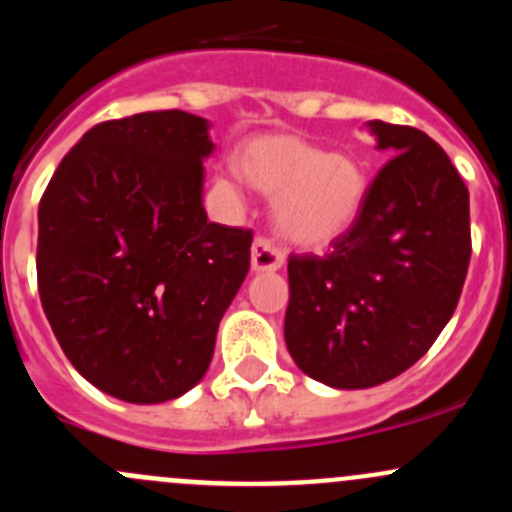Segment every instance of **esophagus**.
<instances>
[{"mask_svg": "<svg viewBox=\"0 0 512 512\" xmlns=\"http://www.w3.org/2000/svg\"><path fill=\"white\" fill-rule=\"evenodd\" d=\"M285 262V255L272 245L270 240L265 237H257L252 242V252H250V265L252 272H277Z\"/></svg>", "mask_w": 512, "mask_h": 512, "instance_id": "obj_1", "label": "esophagus"}]
</instances>
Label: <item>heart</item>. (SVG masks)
Instances as JSON below:
<instances>
[{
	"instance_id": "b5f03b06",
	"label": "heart",
	"mask_w": 512,
	"mask_h": 512,
	"mask_svg": "<svg viewBox=\"0 0 512 512\" xmlns=\"http://www.w3.org/2000/svg\"><path fill=\"white\" fill-rule=\"evenodd\" d=\"M237 170L257 193L275 198V230L297 247H327L361 218L366 173L349 153H327L292 133H265L242 146Z\"/></svg>"
}]
</instances>
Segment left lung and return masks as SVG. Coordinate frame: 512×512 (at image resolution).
Segmentation results:
<instances>
[{"label":"left lung","instance_id":"obj_1","mask_svg":"<svg viewBox=\"0 0 512 512\" xmlns=\"http://www.w3.org/2000/svg\"><path fill=\"white\" fill-rule=\"evenodd\" d=\"M391 160L356 225L324 257H289L285 342L294 364L332 389L404 374L451 319L471 262L468 188L436 141L369 121Z\"/></svg>","mask_w":512,"mask_h":512}]
</instances>
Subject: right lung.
Listing matches in <instances>:
<instances>
[{
    "label": "right lung",
    "instance_id": "1",
    "mask_svg": "<svg viewBox=\"0 0 512 512\" xmlns=\"http://www.w3.org/2000/svg\"><path fill=\"white\" fill-rule=\"evenodd\" d=\"M213 151L208 118L136 113L84 133L46 185L41 307L74 369L113 399L193 389L250 270L252 232L208 223Z\"/></svg>",
    "mask_w": 512,
    "mask_h": 512
}]
</instances>
